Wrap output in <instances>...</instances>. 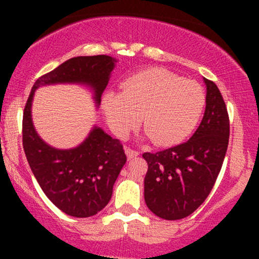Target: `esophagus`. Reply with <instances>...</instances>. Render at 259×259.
Masks as SVG:
<instances>
[{"label": "esophagus", "mask_w": 259, "mask_h": 259, "mask_svg": "<svg viewBox=\"0 0 259 259\" xmlns=\"http://www.w3.org/2000/svg\"><path fill=\"white\" fill-rule=\"evenodd\" d=\"M125 153H126L127 159H132V158H134V157H138L139 156L138 151L133 150V148H130V147H126L125 148Z\"/></svg>", "instance_id": "obj_1"}]
</instances>
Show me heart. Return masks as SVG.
<instances>
[{"label":"heart","instance_id":"heart-1","mask_svg":"<svg viewBox=\"0 0 259 259\" xmlns=\"http://www.w3.org/2000/svg\"><path fill=\"white\" fill-rule=\"evenodd\" d=\"M121 90L103 96L108 125L124 138L141 120L146 134L158 146H173L187 138L206 105L200 84L162 68L130 76L121 84Z\"/></svg>","mask_w":259,"mask_h":259}]
</instances>
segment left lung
I'll list each match as a JSON object with an SVG mask.
<instances>
[{
    "mask_svg": "<svg viewBox=\"0 0 259 259\" xmlns=\"http://www.w3.org/2000/svg\"><path fill=\"white\" fill-rule=\"evenodd\" d=\"M206 111L189 141L156 153L142 154L148 169L145 202L165 221L194 213L212 191L228 150L230 124L218 86L204 79Z\"/></svg>",
    "mask_w": 259,
    "mask_h": 259,
    "instance_id": "obj_1",
    "label": "left lung"
}]
</instances>
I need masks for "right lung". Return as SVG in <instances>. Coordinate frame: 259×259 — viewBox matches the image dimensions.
I'll return each instance as SVG.
<instances>
[{
  "label": "right lung",
  "mask_w": 259,
  "mask_h": 259,
  "mask_svg": "<svg viewBox=\"0 0 259 259\" xmlns=\"http://www.w3.org/2000/svg\"><path fill=\"white\" fill-rule=\"evenodd\" d=\"M115 62L106 55L68 59L35 81L23 113V148L32 174L50 201L76 218L97 214L108 204L113 185L126 162L123 145L95 126L78 147H51L32 125V97L40 86L76 82L90 86L99 106Z\"/></svg>",
  "instance_id": "1"
}]
</instances>
